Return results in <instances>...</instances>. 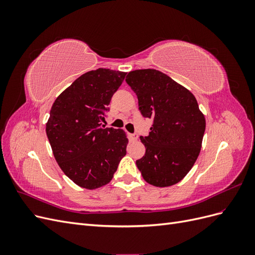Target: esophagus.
<instances>
[{
  "label": "esophagus",
  "instance_id": "1",
  "mask_svg": "<svg viewBox=\"0 0 255 255\" xmlns=\"http://www.w3.org/2000/svg\"><path fill=\"white\" fill-rule=\"evenodd\" d=\"M129 139L130 141H136L138 139V135L135 133V134H130L129 135Z\"/></svg>",
  "mask_w": 255,
  "mask_h": 255
}]
</instances>
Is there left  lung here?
<instances>
[{"label": "left lung", "instance_id": "8db88e82", "mask_svg": "<svg viewBox=\"0 0 255 255\" xmlns=\"http://www.w3.org/2000/svg\"><path fill=\"white\" fill-rule=\"evenodd\" d=\"M126 81L143 117L153 119L149 135L140 136L145 153L136 160L137 168L153 186H172L190 171L201 151L204 115L187 88L155 69L130 71Z\"/></svg>", "mask_w": 255, "mask_h": 255}]
</instances>
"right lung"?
<instances>
[{"label": "right lung", "instance_id": "right-lung-1", "mask_svg": "<svg viewBox=\"0 0 255 255\" xmlns=\"http://www.w3.org/2000/svg\"><path fill=\"white\" fill-rule=\"evenodd\" d=\"M126 75L104 68L88 71L61 92L51 107L45 132L53 155L80 187L96 189L109 184L127 154L125 130L101 123Z\"/></svg>", "mask_w": 255, "mask_h": 255}]
</instances>
